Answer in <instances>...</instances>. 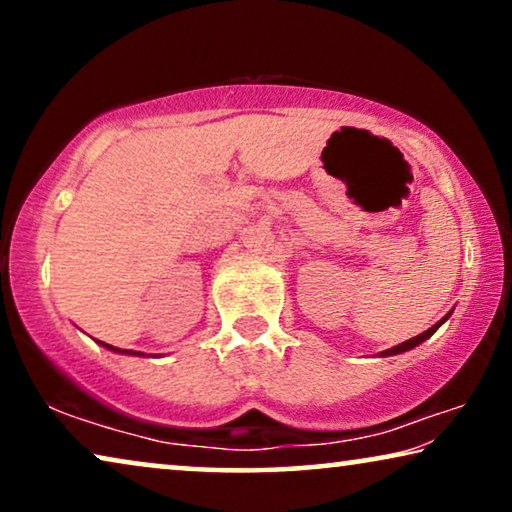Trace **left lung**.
Returning <instances> with one entry per match:
<instances>
[{
	"mask_svg": "<svg viewBox=\"0 0 512 512\" xmlns=\"http://www.w3.org/2000/svg\"><path fill=\"white\" fill-rule=\"evenodd\" d=\"M445 319H447V317H445ZM445 319H443V321H445ZM443 321H438V324H436V326H431V328H429V331L419 333V335H417V338H410V340H405V342H401V345L391 347V349H387V352H382V354H384V356H391V354H401V352H408V349H412V347H417V345H419V342H424L426 338H431V335L438 331V326H440V324H443Z\"/></svg>",
	"mask_w": 512,
	"mask_h": 512,
	"instance_id": "obj_1",
	"label": "left lung"
}]
</instances>
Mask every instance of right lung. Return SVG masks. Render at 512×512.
Returning a JSON list of instances; mask_svg holds the SVG:
<instances>
[{
	"instance_id": "add662e5",
	"label": "right lung",
	"mask_w": 512,
	"mask_h": 512,
	"mask_svg": "<svg viewBox=\"0 0 512 512\" xmlns=\"http://www.w3.org/2000/svg\"><path fill=\"white\" fill-rule=\"evenodd\" d=\"M104 345V342H102ZM109 349H114V352H125V354H139V352H130V349H118V347H111V345H107Z\"/></svg>"
}]
</instances>
